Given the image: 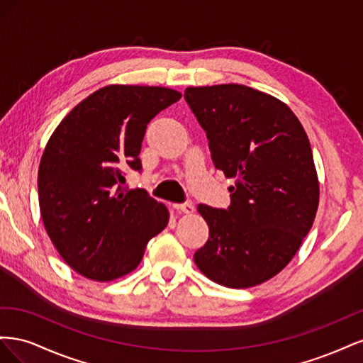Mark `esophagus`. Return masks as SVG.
Returning <instances> with one entry per match:
<instances>
[{"label":"esophagus","instance_id":"34e87169","mask_svg":"<svg viewBox=\"0 0 363 363\" xmlns=\"http://www.w3.org/2000/svg\"><path fill=\"white\" fill-rule=\"evenodd\" d=\"M174 208L175 211L183 212V213H194V211H195V207L191 201H184L182 204H174Z\"/></svg>","mask_w":363,"mask_h":363}]
</instances>
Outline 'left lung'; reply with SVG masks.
<instances>
[{
  "instance_id": "1",
  "label": "left lung",
  "mask_w": 363,
  "mask_h": 363,
  "mask_svg": "<svg viewBox=\"0 0 363 363\" xmlns=\"http://www.w3.org/2000/svg\"><path fill=\"white\" fill-rule=\"evenodd\" d=\"M216 169L236 179L228 208L199 204L208 239L194 260L212 281L251 288L288 265L312 228L320 184L301 123L272 95L244 84L188 87Z\"/></svg>"
}]
</instances>
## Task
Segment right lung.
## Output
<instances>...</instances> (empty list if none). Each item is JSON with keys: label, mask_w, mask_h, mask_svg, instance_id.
I'll return each instance as SVG.
<instances>
[{"label": "right lung", "mask_w": 363, "mask_h": 363, "mask_svg": "<svg viewBox=\"0 0 363 363\" xmlns=\"http://www.w3.org/2000/svg\"><path fill=\"white\" fill-rule=\"evenodd\" d=\"M182 94L159 86L111 84L77 104L43 151L38 192L43 225L68 265L108 281L133 271L169 213L144 189L124 188L140 171L147 125Z\"/></svg>", "instance_id": "1"}]
</instances>
